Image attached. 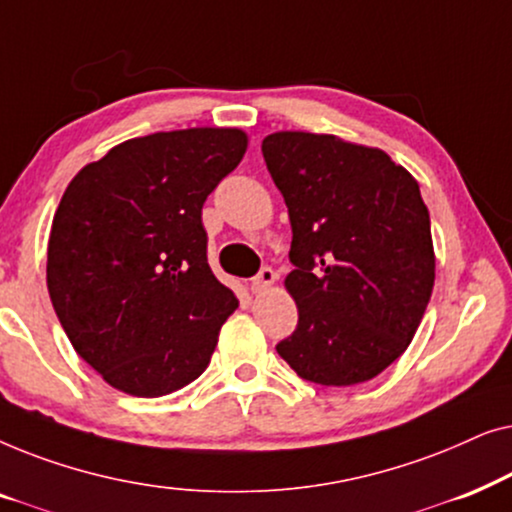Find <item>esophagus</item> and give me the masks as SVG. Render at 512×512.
I'll return each mask as SVG.
<instances>
[{
  "label": "esophagus",
  "mask_w": 512,
  "mask_h": 512,
  "mask_svg": "<svg viewBox=\"0 0 512 512\" xmlns=\"http://www.w3.org/2000/svg\"><path fill=\"white\" fill-rule=\"evenodd\" d=\"M275 279H277L275 270L265 265V268H261V272H258V275H256L254 279H251V291H254V293H263L265 289H268V286L275 284Z\"/></svg>",
  "instance_id": "esophagus-1"
}]
</instances>
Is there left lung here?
Masks as SVG:
<instances>
[{"mask_svg": "<svg viewBox=\"0 0 512 512\" xmlns=\"http://www.w3.org/2000/svg\"><path fill=\"white\" fill-rule=\"evenodd\" d=\"M289 207L298 326L277 354L298 377L352 387L415 338L436 258L419 184L387 153L333 135L275 132L261 144Z\"/></svg>", "mask_w": 512, "mask_h": 512, "instance_id": "1", "label": "left lung"}]
</instances>
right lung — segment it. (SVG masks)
<instances>
[{"instance_id": "right-lung-1", "label": "right lung", "mask_w": 512, "mask_h": 512, "mask_svg": "<svg viewBox=\"0 0 512 512\" xmlns=\"http://www.w3.org/2000/svg\"><path fill=\"white\" fill-rule=\"evenodd\" d=\"M235 128L156 132L72 179L53 216L46 284L76 354L130 396L202 375L237 298L207 263L202 205L240 165Z\"/></svg>"}]
</instances>
